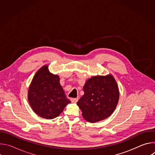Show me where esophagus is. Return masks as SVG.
<instances>
[{
	"mask_svg": "<svg viewBox=\"0 0 155 155\" xmlns=\"http://www.w3.org/2000/svg\"><path fill=\"white\" fill-rule=\"evenodd\" d=\"M71 101L72 102H77L78 101V98H72Z\"/></svg>",
	"mask_w": 155,
	"mask_h": 155,
	"instance_id": "esophagus-1",
	"label": "esophagus"
}]
</instances>
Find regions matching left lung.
<instances>
[{
	"label": "left lung",
	"instance_id": "8db88e82",
	"mask_svg": "<svg viewBox=\"0 0 155 155\" xmlns=\"http://www.w3.org/2000/svg\"><path fill=\"white\" fill-rule=\"evenodd\" d=\"M84 95L77 102L83 118L95 123L111 115L118 104L119 90L112 75L94 76L83 86Z\"/></svg>",
	"mask_w": 155,
	"mask_h": 155
}]
</instances>
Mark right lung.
<instances>
[{
	"label": "right lung",
	"instance_id": "1",
	"mask_svg": "<svg viewBox=\"0 0 155 155\" xmlns=\"http://www.w3.org/2000/svg\"><path fill=\"white\" fill-rule=\"evenodd\" d=\"M28 101L34 112L41 118L53 119L71 103L59 83V77L44 65L35 74L28 90Z\"/></svg>",
	"mask_w": 155,
	"mask_h": 155
}]
</instances>
